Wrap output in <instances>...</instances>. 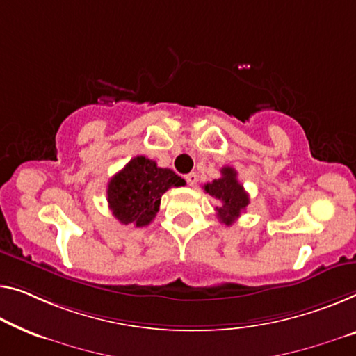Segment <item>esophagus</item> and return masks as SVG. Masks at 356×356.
Listing matches in <instances>:
<instances>
[{"mask_svg": "<svg viewBox=\"0 0 356 356\" xmlns=\"http://www.w3.org/2000/svg\"><path fill=\"white\" fill-rule=\"evenodd\" d=\"M185 180H187V184L190 187H195L196 182H198V176H196V172H190L185 176Z\"/></svg>", "mask_w": 356, "mask_h": 356, "instance_id": "esophagus-1", "label": "esophagus"}]
</instances>
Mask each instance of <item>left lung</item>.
I'll list each match as a JSON object with an SVG mask.
<instances>
[{
  "label": "left lung",
  "instance_id": "8db88e82",
  "mask_svg": "<svg viewBox=\"0 0 356 356\" xmlns=\"http://www.w3.org/2000/svg\"><path fill=\"white\" fill-rule=\"evenodd\" d=\"M222 177L214 179L209 184H204V192L211 195L212 198L219 201V206H216L217 217L222 224L232 225L241 212L249 204V195L243 185L238 182L236 171L230 166L220 169Z\"/></svg>",
  "mask_w": 356,
  "mask_h": 356
}]
</instances>
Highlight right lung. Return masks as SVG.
<instances>
[{"label": "right lung", "instance_id": "obj_1", "mask_svg": "<svg viewBox=\"0 0 356 356\" xmlns=\"http://www.w3.org/2000/svg\"><path fill=\"white\" fill-rule=\"evenodd\" d=\"M185 180L153 160L136 156L110 179L108 208L124 225L145 227L155 219L161 196L171 187H182Z\"/></svg>", "mask_w": 356, "mask_h": 356}]
</instances>
